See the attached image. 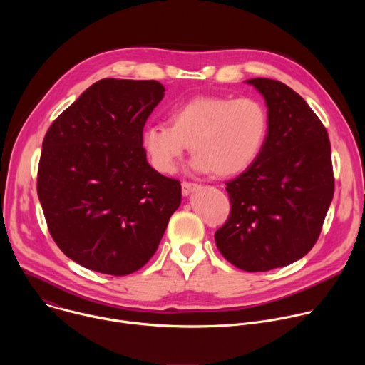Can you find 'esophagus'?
<instances>
[{"label":"esophagus","mask_w":365,"mask_h":365,"mask_svg":"<svg viewBox=\"0 0 365 365\" xmlns=\"http://www.w3.org/2000/svg\"><path fill=\"white\" fill-rule=\"evenodd\" d=\"M197 187H199L197 183L183 182V183H182V193H183V196H187V195H190L193 190H196Z\"/></svg>","instance_id":"obj_1"}]
</instances>
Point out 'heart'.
Segmentation results:
<instances>
[{"label":"heart","instance_id":"heart-1","mask_svg":"<svg viewBox=\"0 0 365 365\" xmlns=\"http://www.w3.org/2000/svg\"><path fill=\"white\" fill-rule=\"evenodd\" d=\"M168 123L141 133V147L160 173L175 172L190 144L195 172L240 175L257 160L269 133L267 110L251 96H196L173 108Z\"/></svg>","mask_w":365,"mask_h":365}]
</instances>
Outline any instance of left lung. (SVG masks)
<instances>
[{
    "label": "left lung",
    "mask_w": 365,
    "mask_h": 365,
    "mask_svg": "<svg viewBox=\"0 0 365 365\" xmlns=\"http://www.w3.org/2000/svg\"><path fill=\"white\" fill-rule=\"evenodd\" d=\"M263 95L269 133L257 160L227 182L228 221L215 232L221 254L245 272L289 266L315 245L334 197L328 133L287 85L245 81Z\"/></svg>",
    "instance_id": "left-lung-1"
}]
</instances>
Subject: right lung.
Returning a JSON list of instances; mask_svg holds the SVG:
<instances>
[{
    "label": "right lung",
    "mask_w": 365,
    "mask_h": 365,
    "mask_svg": "<svg viewBox=\"0 0 365 365\" xmlns=\"http://www.w3.org/2000/svg\"><path fill=\"white\" fill-rule=\"evenodd\" d=\"M165 91L158 81L101 79L46 133L37 195L55 242L85 269H141L180 205V182L154 170L141 147Z\"/></svg>",
    "instance_id": "right-lung-1"
}]
</instances>
